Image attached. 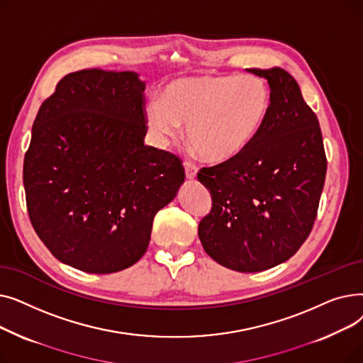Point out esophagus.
Segmentation results:
<instances>
[{
    "label": "esophagus",
    "mask_w": 363,
    "mask_h": 363,
    "mask_svg": "<svg viewBox=\"0 0 363 363\" xmlns=\"http://www.w3.org/2000/svg\"><path fill=\"white\" fill-rule=\"evenodd\" d=\"M184 166H185V175H186V178L188 179H194L197 177L199 167L193 162H185Z\"/></svg>",
    "instance_id": "esophagus-1"
}]
</instances>
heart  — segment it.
Listing matches in <instances>:
<instances>
[{"label":"heart","instance_id":"obj_1","mask_svg":"<svg viewBox=\"0 0 363 363\" xmlns=\"http://www.w3.org/2000/svg\"><path fill=\"white\" fill-rule=\"evenodd\" d=\"M271 106L257 76H188L164 85L159 101L145 106V123L159 143L181 135L211 163L231 162L262 130Z\"/></svg>","mask_w":363,"mask_h":363}]
</instances>
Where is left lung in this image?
Returning a JSON list of instances; mask_svg holds the SVG:
<instances>
[{
	"label": "left lung",
	"mask_w": 363,
	"mask_h": 363,
	"mask_svg": "<svg viewBox=\"0 0 363 363\" xmlns=\"http://www.w3.org/2000/svg\"><path fill=\"white\" fill-rule=\"evenodd\" d=\"M271 88L268 118L231 162L203 167L212 211L199 223L206 253L238 272L289 260L309 237L327 175L319 122L293 76L281 67L247 69Z\"/></svg>",
	"instance_id": "obj_1"
}]
</instances>
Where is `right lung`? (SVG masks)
Wrapping results in <instances>:
<instances>
[{"instance_id":"right-lung-1","label":"right lung","mask_w":363,"mask_h":363,"mask_svg":"<svg viewBox=\"0 0 363 363\" xmlns=\"http://www.w3.org/2000/svg\"><path fill=\"white\" fill-rule=\"evenodd\" d=\"M144 89L135 72L84 69L36 114L23 163L28 213L72 268L113 274L137 263L185 179L178 156L144 145Z\"/></svg>"}]
</instances>
